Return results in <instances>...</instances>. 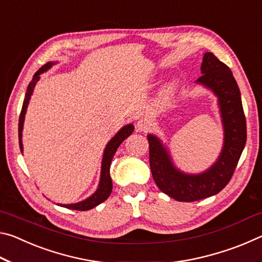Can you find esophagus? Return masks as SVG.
Wrapping results in <instances>:
<instances>
[{
  "label": "esophagus",
  "instance_id": "obj_1",
  "mask_svg": "<svg viewBox=\"0 0 262 262\" xmlns=\"http://www.w3.org/2000/svg\"><path fill=\"white\" fill-rule=\"evenodd\" d=\"M150 127H151V122L147 120V119H141L136 125V128L139 132H147L150 129Z\"/></svg>",
  "mask_w": 262,
  "mask_h": 262
}]
</instances>
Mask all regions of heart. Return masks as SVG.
Segmentation results:
<instances>
[{"label": "heart", "mask_w": 262, "mask_h": 262, "mask_svg": "<svg viewBox=\"0 0 262 262\" xmlns=\"http://www.w3.org/2000/svg\"><path fill=\"white\" fill-rule=\"evenodd\" d=\"M170 92H171V90H167V91L165 92V96H168V94H170Z\"/></svg>", "instance_id": "obj_1"}]
</instances>
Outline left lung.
Instances as JSON below:
<instances>
[{"mask_svg":"<svg viewBox=\"0 0 262 262\" xmlns=\"http://www.w3.org/2000/svg\"><path fill=\"white\" fill-rule=\"evenodd\" d=\"M201 74L196 83L216 95L223 123L224 142L217 161L202 173H184L173 165L162 141L152 134L148 135L149 162L155 183L163 193L181 202L202 200L220 193L232 178L246 143V119L232 72L212 53L207 52Z\"/></svg>","mask_w":262,"mask_h":262,"instance_id":"1","label":"left lung"}]
</instances>
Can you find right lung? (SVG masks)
<instances>
[{
    "label": "right lung",
    "instance_id": "1",
    "mask_svg": "<svg viewBox=\"0 0 262 262\" xmlns=\"http://www.w3.org/2000/svg\"><path fill=\"white\" fill-rule=\"evenodd\" d=\"M54 64V62H47L46 64H43L42 67L38 70L37 73L33 75L32 81L30 82L28 90H26L25 94V98L23 101V107H21L20 111V115H19V123H18V137H19V148H20V152H23V143H21V132H23V125H24V119H25V113H26V108H28L29 101L31 96L33 94V89L35 86V84L40 78V74L45 73L46 70L50 69L52 66ZM133 130H134V126L129 123L125 127H122L120 130H119L117 134L112 137L106 148L104 150V156H103V161H101V172H100V181L98 185V188H97L96 192L89 196L85 200H83L81 202L77 203H72V205H59L64 208H68V209H73V210H81V211H85V210H90L92 208L97 207L100 205L101 202H104L106 199L110 196L111 192H112V179H111L110 176V167H111V162H112V158L114 156L115 151L119 148L123 141H125L128 136H129Z\"/></svg>",
    "mask_w": 262,
    "mask_h": 262
}]
</instances>
